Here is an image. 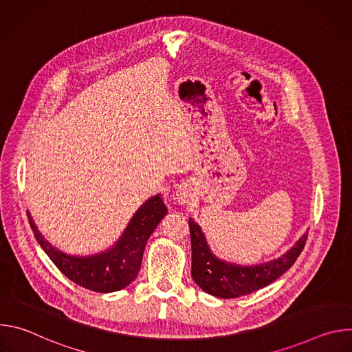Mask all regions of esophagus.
I'll list each match as a JSON object with an SVG mask.
<instances>
[{"instance_id": "1", "label": "esophagus", "mask_w": 352, "mask_h": 352, "mask_svg": "<svg viewBox=\"0 0 352 352\" xmlns=\"http://www.w3.org/2000/svg\"><path fill=\"white\" fill-rule=\"evenodd\" d=\"M195 199V190L190 184H182L175 192V202L178 205H189Z\"/></svg>"}]
</instances>
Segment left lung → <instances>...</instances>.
<instances>
[{
  "mask_svg": "<svg viewBox=\"0 0 352 352\" xmlns=\"http://www.w3.org/2000/svg\"><path fill=\"white\" fill-rule=\"evenodd\" d=\"M192 245V278L205 292L217 298H238L258 291L283 276L296 261L305 246L308 231L285 254L259 265L242 266L217 258L206 235L189 217Z\"/></svg>",
  "mask_w": 352,
  "mask_h": 352,
  "instance_id": "left-lung-1",
  "label": "left lung"
}]
</instances>
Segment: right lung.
<instances>
[{"instance_id":"obj_1","label":"right lung","mask_w":352,"mask_h":352,"mask_svg":"<svg viewBox=\"0 0 352 352\" xmlns=\"http://www.w3.org/2000/svg\"><path fill=\"white\" fill-rule=\"evenodd\" d=\"M167 212L162 195L152 196L135 212L113 246L86 256L69 255L53 246L41 235L29 212L28 217L38 245L64 276L83 288L107 294L128 287L136 278L147 239Z\"/></svg>"}]
</instances>
